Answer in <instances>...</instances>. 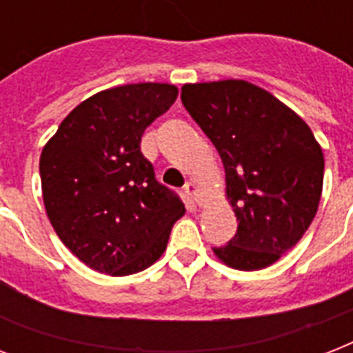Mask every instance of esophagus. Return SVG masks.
Masks as SVG:
<instances>
[{"instance_id":"1","label":"esophagus","mask_w":353,"mask_h":353,"mask_svg":"<svg viewBox=\"0 0 353 353\" xmlns=\"http://www.w3.org/2000/svg\"><path fill=\"white\" fill-rule=\"evenodd\" d=\"M185 194H187L188 198L192 199V203L201 205V201H203V192L199 190V187L196 185V183L188 181L187 185H185Z\"/></svg>"}]
</instances>
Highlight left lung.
Returning a JSON list of instances; mask_svg holds the SVG:
<instances>
[{"mask_svg":"<svg viewBox=\"0 0 353 353\" xmlns=\"http://www.w3.org/2000/svg\"><path fill=\"white\" fill-rule=\"evenodd\" d=\"M181 102L225 168L238 231L212 251L240 271L274 263L317 214L324 155L312 130L269 91L245 80L185 84Z\"/></svg>","mask_w":353,"mask_h":353,"instance_id":"left-lung-1","label":"left lung"}]
</instances>
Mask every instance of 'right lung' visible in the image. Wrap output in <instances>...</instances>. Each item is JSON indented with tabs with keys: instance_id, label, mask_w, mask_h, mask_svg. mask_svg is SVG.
<instances>
[{
	"instance_id": "obj_1",
	"label": "right lung",
	"mask_w": 353,
	"mask_h": 353,
	"mask_svg": "<svg viewBox=\"0 0 353 353\" xmlns=\"http://www.w3.org/2000/svg\"><path fill=\"white\" fill-rule=\"evenodd\" d=\"M177 88L126 84L85 99L41 150L43 205L63 245L88 268L126 276L165 252L185 205L141 154L144 130Z\"/></svg>"
}]
</instances>
